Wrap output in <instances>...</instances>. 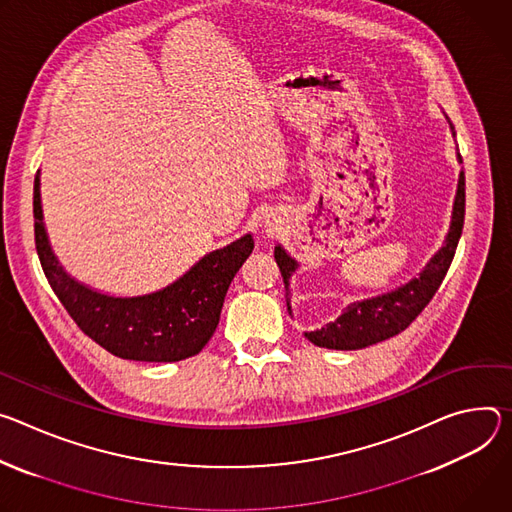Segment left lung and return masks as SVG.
<instances>
[{"label": "left lung", "mask_w": 512, "mask_h": 512, "mask_svg": "<svg viewBox=\"0 0 512 512\" xmlns=\"http://www.w3.org/2000/svg\"><path fill=\"white\" fill-rule=\"evenodd\" d=\"M449 128H451V134L456 136V130H453L451 122H449ZM458 160L462 162L460 152H458ZM464 215H466V179H464V173H460L456 199H453L449 232L445 236L443 246L433 254V258L425 264V268L399 289H392L372 299L350 303L335 321H329L319 329L305 331V337L311 344L327 350H362L405 331L413 323V319H417V315L429 305V301L441 287V282L447 274V268L453 260V254H456V248L462 236ZM274 260L280 268L282 280H285L287 307L291 313V276L299 268V262L293 256H289V252L280 244L274 246Z\"/></svg>", "instance_id": "1"}]
</instances>
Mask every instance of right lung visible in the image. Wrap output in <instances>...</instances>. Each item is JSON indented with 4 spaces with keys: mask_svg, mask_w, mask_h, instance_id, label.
Wrapping results in <instances>:
<instances>
[{
    "mask_svg": "<svg viewBox=\"0 0 512 512\" xmlns=\"http://www.w3.org/2000/svg\"><path fill=\"white\" fill-rule=\"evenodd\" d=\"M34 240L54 295L95 344L122 360L179 362L199 354L211 339L223 299L236 272L254 250L250 234L205 254L168 287L113 297L73 278L52 252L40 201V170L34 179Z\"/></svg>",
    "mask_w": 512,
    "mask_h": 512,
    "instance_id": "add662e5",
    "label": "right lung"
}]
</instances>
